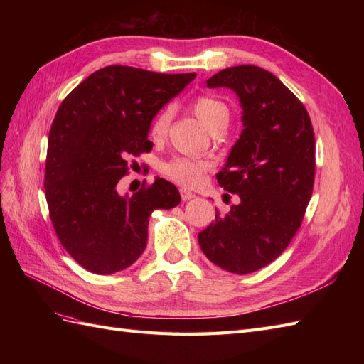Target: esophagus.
Listing matches in <instances>:
<instances>
[{"mask_svg":"<svg viewBox=\"0 0 364 364\" xmlns=\"http://www.w3.org/2000/svg\"><path fill=\"white\" fill-rule=\"evenodd\" d=\"M194 194L191 193V191H188V190H185V188H181V199L183 200V202H186V200H191V199H194Z\"/></svg>","mask_w":364,"mask_h":364,"instance_id":"34e87169","label":"esophagus"}]
</instances>
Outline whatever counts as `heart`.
<instances>
[{
	"instance_id": "b5f03b06",
	"label": "heart",
	"mask_w": 364,
	"mask_h": 364,
	"mask_svg": "<svg viewBox=\"0 0 364 364\" xmlns=\"http://www.w3.org/2000/svg\"><path fill=\"white\" fill-rule=\"evenodd\" d=\"M191 109L202 123L214 130L220 126H226L229 119V107L225 102L214 95H199L191 102ZM173 118L171 107H164L155 117L150 126V138L159 142L165 139L168 134L170 123ZM211 168V162L208 159L188 158V156H173L171 159L162 162L161 173L174 182L183 186H196L203 179V174Z\"/></svg>"
}]
</instances>
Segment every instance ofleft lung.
<instances>
[{
    "label": "left lung",
    "instance_id": "left-lung-1",
    "mask_svg": "<svg viewBox=\"0 0 364 364\" xmlns=\"http://www.w3.org/2000/svg\"><path fill=\"white\" fill-rule=\"evenodd\" d=\"M208 87H230L243 107L240 139L218 171V185L240 197L199 234L206 258L246 274L287 249L311 199L316 142L310 115L277 75L238 65L213 75Z\"/></svg>",
    "mask_w": 364,
    "mask_h": 364
}]
</instances>
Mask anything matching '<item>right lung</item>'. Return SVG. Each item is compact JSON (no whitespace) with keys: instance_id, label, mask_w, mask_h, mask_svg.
<instances>
[{"instance_id":"add662e5","label":"right lung","mask_w":364,"mask_h":364,"mask_svg":"<svg viewBox=\"0 0 364 364\" xmlns=\"http://www.w3.org/2000/svg\"><path fill=\"white\" fill-rule=\"evenodd\" d=\"M194 77L111 65L59 106L43 188L59 241L86 270L111 274L132 266L146 249L150 214L179 205L178 188L165 179L142 183L132 197L119 196L117 183L130 158L151 150L153 117Z\"/></svg>"}]
</instances>
